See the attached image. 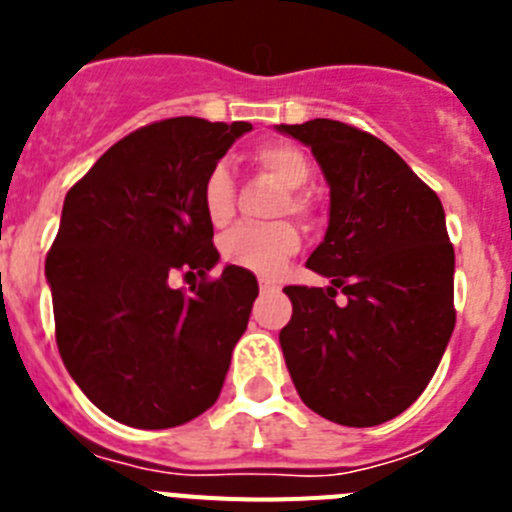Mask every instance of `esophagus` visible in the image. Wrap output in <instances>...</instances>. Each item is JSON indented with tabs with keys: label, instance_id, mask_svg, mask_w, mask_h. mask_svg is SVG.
Masks as SVG:
<instances>
[{
	"label": "esophagus",
	"instance_id": "34e87169",
	"mask_svg": "<svg viewBox=\"0 0 512 512\" xmlns=\"http://www.w3.org/2000/svg\"><path fill=\"white\" fill-rule=\"evenodd\" d=\"M259 287L261 292H271V289H277V279H271V277H259Z\"/></svg>",
	"mask_w": 512,
	"mask_h": 512
}]
</instances>
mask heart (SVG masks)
<instances>
[{
  "instance_id": "1",
  "label": "heart",
  "mask_w": 512,
  "mask_h": 512,
  "mask_svg": "<svg viewBox=\"0 0 512 512\" xmlns=\"http://www.w3.org/2000/svg\"><path fill=\"white\" fill-rule=\"evenodd\" d=\"M253 161L261 171L274 176L287 192L282 210L292 215H307L310 205L307 197L297 189L307 187L312 179V164L305 151H300L292 143H264L253 151ZM202 210L215 228H223L233 217V176L225 164H215L207 171L202 182ZM223 259L233 266L261 271V274H274L282 269L289 256L300 251V233L295 225H241L230 230L220 243Z\"/></svg>"
}]
</instances>
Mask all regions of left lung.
<instances>
[{
	"instance_id": "8db88e82",
	"label": "left lung",
	"mask_w": 512,
	"mask_h": 512,
	"mask_svg": "<svg viewBox=\"0 0 512 512\" xmlns=\"http://www.w3.org/2000/svg\"><path fill=\"white\" fill-rule=\"evenodd\" d=\"M330 187L325 238L307 269L330 287H284L289 377L323 418L369 428L408 410L454 333V246L443 205L387 143L338 120L277 125ZM347 295L338 306L337 289Z\"/></svg>"
}]
</instances>
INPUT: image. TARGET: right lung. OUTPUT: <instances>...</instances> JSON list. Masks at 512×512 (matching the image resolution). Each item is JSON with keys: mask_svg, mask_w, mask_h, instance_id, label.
Here are the masks:
<instances>
[{"mask_svg": "<svg viewBox=\"0 0 512 512\" xmlns=\"http://www.w3.org/2000/svg\"><path fill=\"white\" fill-rule=\"evenodd\" d=\"M248 122L171 117L117 140L63 200L45 259L56 343L81 392L133 428H174L215 405L259 282L220 261L202 210L207 171ZM174 270L203 279L184 296Z\"/></svg>", "mask_w": 512, "mask_h": 512, "instance_id": "1", "label": "right lung"}]
</instances>
